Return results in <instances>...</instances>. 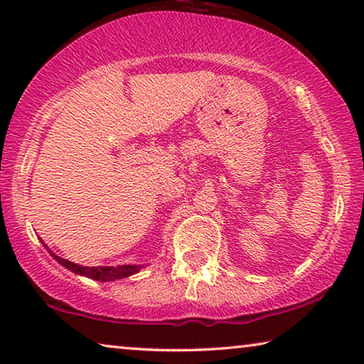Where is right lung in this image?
Wrapping results in <instances>:
<instances>
[{"instance_id": "right-lung-1", "label": "right lung", "mask_w": 364, "mask_h": 364, "mask_svg": "<svg viewBox=\"0 0 364 364\" xmlns=\"http://www.w3.org/2000/svg\"><path fill=\"white\" fill-rule=\"evenodd\" d=\"M43 245H45L49 254H51V257L59 264H63L64 268L70 269L72 273L85 276V278H90V279H96V281H102V282L123 279V278H128V276H133V274L139 273V269L144 268V264H119V267H83V264H77L73 262L65 260V258H60L59 255L54 254L53 250H49V247L45 242H43Z\"/></svg>"}]
</instances>
